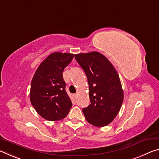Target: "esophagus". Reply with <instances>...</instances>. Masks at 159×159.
I'll use <instances>...</instances> for the list:
<instances>
[{"label": "esophagus", "mask_w": 159, "mask_h": 159, "mask_svg": "<svg viewBox=\"0 0 159 159\" xmlns=\"http://www.w3.org/2000/svg\"><path fill=\"white\" fill-rule=\"evenodd\" d=\"M74 97H75V99H76L77 97V94H76V93H75V94H74Z\"/></svg>", "instance_id": "esophagus-1"}]
</instances>
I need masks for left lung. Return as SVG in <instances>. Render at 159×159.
Returning <instances> with one entry per match:
<instances>
[{"label":"left lung","instance_id":"left-lung-1","mask_svg":"<svg viewBox=\"0 0 159 159\" xmlns=\"http://www.w3.org/2000/svg\"><path fill=\"white\" fill-rule=\"evenodd\" d=\"M87 75L91 103L82 111L87 122L96 127L110 124L118 115L124 93L119 75L106 57L97 51L75 54Z\"/></svg>","mask_w":159,"mask_h":159}]
</instances>
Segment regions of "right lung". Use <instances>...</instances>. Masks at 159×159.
<instances>
[{
  "instance_id": "right-lung-1",
  "label": "right lung",
  "mask_w": 159,
  "mask_h": 159,
  "mask_svg": "<svg viewBox=\"0 0 159 159\" xmlns=\"http://www.w3.org/2000/svg\"><path fill=\"white\" fill-rule=\"evenodd\" d=\"M74 54L55 52L38 67L31 83L30 101L36 111L44 119L56 121L66 118L72 101L66 91L62 72Z\"/></svg>"
}]
</instances>
